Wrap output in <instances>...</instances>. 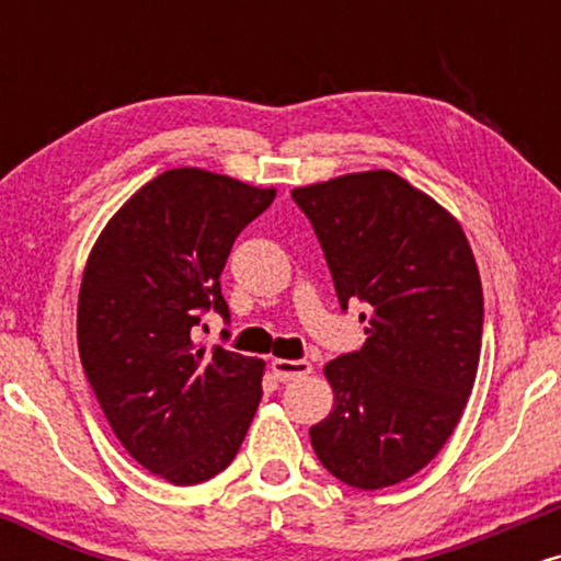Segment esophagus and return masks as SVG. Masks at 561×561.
<instances>
[{"mask_svg": "<svg viewBox=\"0 0 561 561\" xmlns=\"http://www.w3.org/2000/svg\"><path fill=\"white\" fill-rule=\"evenodd\" d=\"M272 371L279 382H293V379H300L311 375V364L308 362H289V358H274Z\"/></svg>", "mask_w": 561, "mask_h": 561, "instance_id": "esophagus-1", "label": "esophagus"}]
</instances>
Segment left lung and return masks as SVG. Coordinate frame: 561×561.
I'll use <instances>...</instances> for the list:
<instances>
[{
  "mask_svg": "<svg viewBox=\"0 0 561 561\" xmlns=\"http://www.w3.org/2000/svg\"><path fill=\"white\" fill-rule=\"evenodd\" d=\"M317 231L340 308L362 300L366 343L324 366L334 392L311 427L345 485L409 480L446 446L480 364L482 285L459 221L392 171L293 190Z\"/></svg>",
  "mask_w": 561,
  "mask_h": 561,
  "instance_id": "left-lung-1",
  "label": "left lung"
}]
</instances>
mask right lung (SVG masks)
Here are the masks:
<instances>
[{"label":"right lung","mask_w":561,"mask_h":561,"mask_svg":"<svg viewBox=\"0 0 561 561\" xmlns=\"http://www.w3.org/2000/svg\"><path fill=\"white\" fill-rule=\"evenodd\" d=\"M274 197V186L171 169L121 205L83 268V371L115 437L173 485L227 469L261 403L266 364L221 345L205 351L192 332L205 311L229 321V250Z\"/></svg>","instance_id":"1"}]
</instances>
